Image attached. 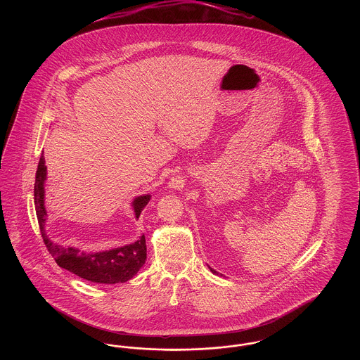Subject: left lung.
<instances>
[{
	"mask_svg": "<svg viewBox=\"0 0 360 360\" xmlns=\"http://www.w3.org/2000/svg\"><path fill=\"white\" fill-rule=\"evenodd\" d=\"M209 269H210V271H212V273H213V274H219V273H217V271H216V270H213V269H212V267H209Z\"/></svg>",
	"mask_w": 360,
	"mask_h": 360,
	"instance_id": "left-lung-1",
	"label": "left lung"
}]
</instances>
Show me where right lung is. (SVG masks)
<instances>
[{"instance_id":"1","label":"right lung","mask_w":360,"mask_h":360,"mask_svg":"<svg viewBox=\"0 0 360 360\" xmlns=\"http://www.w3.org/2000/svg\"><path fill=\"white\" fill-rule=\"evenodd\" d=\"M47 175V166L46 160L41 156L36 170V179H34V209L36 216L40 226L41 238L55 259L59 267L68 270L72 274L78 275L90 282L97 283H122L129 281L137 274V271L143 267L147 259V247H146V238L144 235L140 239L119 248H113L109 251L87 254L79 251L75 247H63L49 239L44 231L47 212L44 207V181ZM151 195H140L134 200L132 206L135 210V216L139 219L144 206L148 204Z\"/></svg>"}]
</instances>
